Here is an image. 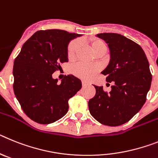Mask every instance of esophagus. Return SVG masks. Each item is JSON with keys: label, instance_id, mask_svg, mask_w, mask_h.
Listing matches in <instances>:
<instances>
[{"label": "esophagus", "instance_id": "34e87169", "mask_svg": "<svg viewBox=\"0 0 158 158\" xmlns=\"http://www.w3.org/2000/svg\"><path fill=\"white\" fill-rule=\"evenodd\" d=\"M82 85H83V87H85V86H87V85H90V83L89 82H87V81L83 80L82 81Z\"/></svg>", "mask_w": 158, "mask_h": 158}]
</instances>
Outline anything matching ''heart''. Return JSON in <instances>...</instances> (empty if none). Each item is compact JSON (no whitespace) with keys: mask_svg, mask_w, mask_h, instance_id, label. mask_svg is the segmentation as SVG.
Returning a JSON list of instances; mask_svg holds the SVG:
<instances>
[{"mask_svg":"<svg viewBox=\"0 0 158 158\" xmlns=\"http://www.w3.org/2000/svg\"><path fill=\"white\" fill-rule=\"evenodd\" d=\"M87 43L95 54L106 51V45L105 42L98 38H90L87 41ZM79 42L78 40H72L68 44L67 54H68V57L69 60H72L76 57L78 52H79ZM98 71H99L98 66L87 65V64H78L71 68V72L73 75L83 79H91L96 73H98Z\"/></svg>","mask_w":158,"mask_h":158,"instance_id":"heart-1","label":"heart"}]
</instances>
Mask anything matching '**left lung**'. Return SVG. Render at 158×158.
<instances>
[{
    "label": "left lung",
    "instance_id": "8db88e82",
    "mask_svg": "<svg viewBox=\"0 0 158 158\" xmlns=\"http://www.w3.org/2000/svg\"><path fill=\"white\" fill-rule=\"evenodd\" d=\"M97 36L108 44L110 61L102 74L111 83L110 92L94 86L95 95L88 102L90 114L102 124L118 127L127 123L146 101L152 75L144 51L139 44L117 33Z\"/></svg>",
    "mask_w": 158,
    "mask_h": 158
}]
</instances>
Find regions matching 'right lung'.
<instances>
[{"label": "right lung", "instance_id": "obj_1", "mask_svg": "<svg viewBox=\"0 0 158 158\" xmlns=\"http://www.w3.org/2000/svg\"><path fill=\"white\" fill-rule=\"evenodd\" d=\"M60 29L40 30L22 46L13 65V90L23 111L40 124L63 118L68 100L82 87L73 75L64 76L60 84L52 78L60 64L68 61L67 49L71 40L79 36Z\"/></svg>", "mask_w": 158, "mask_h": 158}]
</instances>
